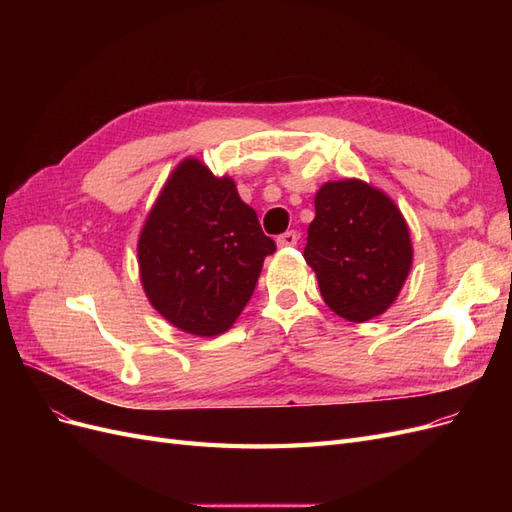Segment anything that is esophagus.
I'll return each mask as SVG.
<instances>
[{"instance_id": "obj_1", "label": "esophagus", "mask_w": 512, "mask_h": 512, "mask_svg": "<svg viewBox=\"0 0 512 512\" xmlns=\"http://www.w3.org/2000/svg\"><path fill=\"white\" fill-rule=\"evenodd\" d=\"M297 241H299L297 230H288V232H284V235L277 237V245L280 247H292V245H297Z\"/></svg>"}]
</instances>
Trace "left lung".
Here are the masks:
<instances>
[{
    "mask_svg": "<svg viewBox=\"0 0 512 512\" xmlns=\"http://www.w3.org/2000/svg\"><path fill=\"white\" fill-rule=\"evenodd\" d=\"M314 205L303 258L316 271L324 303L350 322L384 314L412 267L404 215L361 179L324 183Z\"/></svg>",
    "mask_w": 512,
    "mask_h": 512,
    "instance_id": "8db88e82",
    "label": "left lung"
}]
</instances>
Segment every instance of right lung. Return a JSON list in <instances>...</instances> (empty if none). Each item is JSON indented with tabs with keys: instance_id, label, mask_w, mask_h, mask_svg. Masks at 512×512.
Here are the masks:
<instances>
[{
	"instance_id": "right-lung-1",
	"label": "right lung",
	"mask_w": 512,
	"mask_h": 512,
	"mask_svg": "<svg viewBox=\"0 0 512 512\" xmlns=\"http://www.w3.org/2000/svg\"><path fill=\"white\" fill-rule=\"evenodd\" d=\"M275 243L230 177L183 160L138 237V269L149 303L173 327L213 337L228 331L252 299Z\"/></svg>"
}]
</instances>
